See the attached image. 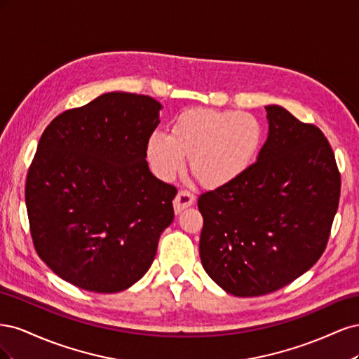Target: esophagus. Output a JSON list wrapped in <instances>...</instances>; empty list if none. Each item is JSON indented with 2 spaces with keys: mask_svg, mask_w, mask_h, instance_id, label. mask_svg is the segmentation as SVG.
<instances>
[{
  "mask_svg": "<svg viewBox=\"0 0 359 359\" xmlns=\"http://www.w3.org/2000/svg\"><path fill=\"white\" fill-rule=\"evenodd\" d=\"M194 202V194L189 190H180L175 201H173V210H175V214H180L182 210L189 208L190 205Z\"/></svg>",
  "mask_w": 359,
  "mask_h": 359,
  "instance_id": "obj_1",
  "label": "esophagus"
}]
</instances>
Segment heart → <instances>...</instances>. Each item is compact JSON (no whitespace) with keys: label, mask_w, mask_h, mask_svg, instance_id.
Wrapping results in <instances>:
<instances>
[{"label":"heart","mask_w":359,"mask_h":359,"mask_svg":"<svg viewBox=\"0 0 359 359\" xmlns=\"http://www.w3.org/2000/svg\"><path fill=\"white\" fill-rule=\"evenodd\" d=\"M264 140V128L252 114L193 109L178 116L169 130H157L147 142L151 169L170 180L186 165L210 186H223L253 165Z\"/></svg>","instance_id":"obj_1"}]
</instances>
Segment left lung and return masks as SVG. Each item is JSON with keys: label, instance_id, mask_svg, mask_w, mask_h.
Masks as SVG:
<instances>
[{"label": "left lung", "instance_id": "left-lung-1", "mask_svg": "<svg viewBox=\"0 0 359 359\" xmlns=\"http://www.w3.org/2000/svg\"><path fill=\"white\" fill-rule=\"evenodd\" d=\"M268 137L241 177L199 196L203 269L235 297L283 287L318 262L339 208L328 139L285 107L265 106Z\"/></svg>", "mask_w": 359, "mask_h": 359}]
</instances>
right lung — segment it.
I'll return each instance as SVG.
<instances>
[{"label": "right lung", "instance_id": "right-lung-1", "mask_svg": "<svg viewBox=\"0 0 359 359\" xmlns=\"http://www.w3.org/2000/svg\"><path fill=\"white\" fill-rule=\"evenodd\" d=\"M160 109L148 95L107 93L43 132L25 184L29 231L40 259L69 283L121 292L153 264L177 194L145 160Z\"/></svg>", "mask_w": 359, "mask_h": 359}]
</instances>
